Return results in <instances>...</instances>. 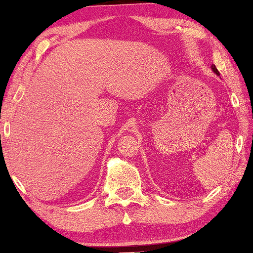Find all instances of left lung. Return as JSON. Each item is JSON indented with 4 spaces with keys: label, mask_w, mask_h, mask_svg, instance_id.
<instances>
[{
    "label": "left lung",
    "mask_w": 253,
    "mask_h": 253,
    "mask_svg": "<svg viewBox=\"0 0 253 253\" xmlns=\"http://www.w3.org/2000/svg\"><path fill=\"white\" fill-rule=\"evenodd\" d=\"M211 68H212V71H213V72L215 73V74H217V75H219V72H218V69H217V68H215V66H214V65H212V67H211Z\"/></svg>",
    "instance_id": "obj_1"
}]
</instances>
